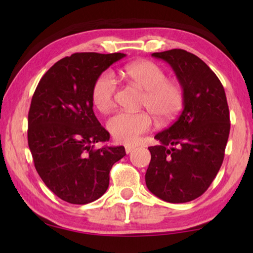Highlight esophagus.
<instances>
[{
	"instance_id": "esophagus-1",
	"label": "esophagus",
	"mask_w": 253,
	"mask_h": 253,
	"mask_svg": "<svg viewBox=\"0 0 253 253\" xmlns=\"http://www.w3.org/2000/svg\"><path fill=\"white\" fill-rule=\"evenodd\" d=\"M134 149H135L134 145H126V146H125V151H126L127 154H129L130 152L134 151Z\"/></svg>"
}]
</instances>
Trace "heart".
I'll use <instances>...</instances> for the list:
<instances>
[{
	"instance_id": "heart-1",
	"label": "heart",
	"mask_w": 253,
	"mask_h": 253,
	"mask_svg": "<svg viewBox=\"0 0 253 253\" xmlns=\"http://www.w3.org/2000/svg\"><path fill=\"white\" fill-rule=\"evenodd\" d=\"M123 75L132 84L145 90L142 105L147 108L158 122L166 123L174 119L184 104V90L176 81L168 80L166 72L155 62L137 61L126 66ZM118 89L113 72L105 71L98 76L92 87V101L101 113L109 111L115 104ZM152 116L146 111L128 113L119 111L107 122L111 136L124 144H132L145 132L152 129Z\"/></svg>"
}]
</instances>
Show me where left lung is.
<instances>
[{"mask_svg":"<svg viewBox=\"0 0 253 253\" xmlns=\"http://www.w3.org/2000/svg\"><path fill=\"white\" fill-rule=\"evenodd\" d=\"M172 67L184 90L178 118L155 136L148 147V190L169 203H185L202 195L215 178L224 158L230 113L223 85L209 66L182 49L155 52Z\"/></svg>","mask_w":253,"mask_h":253,"instance_id":"obj_1","label":"left lung"}]
</instances>
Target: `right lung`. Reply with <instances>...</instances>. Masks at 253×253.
<instances>
[{"label":"right lung","instance_id":"right-lung-1","mask_svg":"<svg viewBox=\"0 0 253 253\" xmlns=\"http://www.w3.org/2000/svg\"><path fill=\"white\" fill-rule=\"evenodd\" d=\"M124 53L80 52L50 68L33 93L28 144L38 174L50 191L71 204L93 202L109 185V172L126 155L124 146L95 148L109 132L93 114L98 76Z\"/></svg>","mask_w":253,"mask_h":253}]
</instances>
